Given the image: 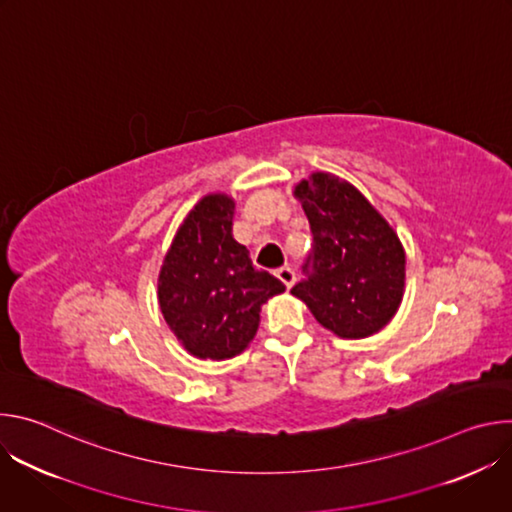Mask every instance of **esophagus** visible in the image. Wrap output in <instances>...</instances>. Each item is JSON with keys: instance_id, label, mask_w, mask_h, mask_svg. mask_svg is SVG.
<instances>
[{"instance_id": "obj_1", "label": "esophagus", "mask_w": 512, "mask_h": 512, "mask_svg": "<svg viewBox=\"0 0 512 512\" xmlns=\"http://www.w3.org/2000/svg\"><path fill=\"white\" fill-rule=\"evenodd\" d=\"M275 275L283 281V285H285L287 289L296 283V271L291 269V267H279V269L275 271Z\"/></svg>"}]
</instances>
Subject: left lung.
Returning <instances> with one entry per match:
<instances>
[{
	"mask_svg": "<svg viewBox=\"0 0 512 512\" xmlns=\"http://www.w3.org/2000/svg\"><path fill=\"white\" fill-rule=\"evenodd\" d=\"M312 231L306 275L291 294L342 338H367L397 312L405 251L385 218L348 182L316 172L296 186Z\"/></svg>",
	"mask_w": 512,
	"mask_h": 512,
	"instance_id": "left-lung-1",
	"label": "left lung"
}]
</instances>
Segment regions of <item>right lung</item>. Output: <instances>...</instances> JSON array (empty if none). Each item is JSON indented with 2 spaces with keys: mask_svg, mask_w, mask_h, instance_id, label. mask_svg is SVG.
<instances>
[{
  "mask_svg": "<svg viewBox=\"0 0 512 512\" xmlns=\"http://www.w3.org/2000/svg\"><path fill=\"white\" fill-rule=\"evenodd\" d=\"M233 210L225 194L204 196L186 216L160 271L162 314L198 358L239 354L257 332L261 306L285 291L233 239Z\"/></svg>",
  "mask_w": 512,
  "mask_h": 512,
  "instance_id": "1",
  "label": "right lung"
}]
</instances>
